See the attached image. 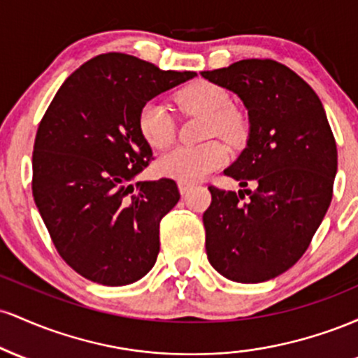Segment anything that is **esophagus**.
I'll return each mask as SVG.
<instances>
[{"label":"esophagus","instance_id":"34e87169","mask_svg":"<svg viewBox=\"0 0 358 358\" xmlns=\"http://www.w3.org/2000/svg\"><path fill=\"white\" fill-rule=\"evenodd\" d=\"M192 187H193V185L190 182H178V190H180V193H182V195L190 192Z\"/></svg>","mask_w":358,"mask_h":358}]
</instances>
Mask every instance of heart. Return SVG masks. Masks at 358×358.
Wrapping results in <instances>:
<instances>
[{"label": "heart", "instance_id": "obj_1", "mask_svg": "<svg viewBox=\"0 0 358 358\" xmlns=\"http://www.w3.org/2000/svg\"><path fill=\"white\" fill-rule=\"evenodd\" d=\"M176 104L185 114L205 117V138L217 136L227 143L241 141L245 134L242 114L231 106V97L212 82H193L176 94ZM138 127L145 141L155 150H163L173 141L175 121L158 102H146L139 110ZM227 162V151L217 141L200 146H178L165 153L156 170L178 182H196Z\"/></svg>", "mask_w": 358, "mask_h": 358}]
</instances>
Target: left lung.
<instances>
[{
    "label": "left lung",
    "mask_w": 358,
    "mask_h": 358,
    "mask_svg": "<svg viewBox=\"0 0 358 358\" xmlns=\"http://www.w3.org/2000/svg\"><path fill=\"white\" fill-rule=\"evenodd\" d=\"M202 77L237 94L249 114L248 146L224 171L244 190L208 187L207 257L231 281H269L306 252L330 207L334 133L315 90L279 62L239 60Z\"/></svg>",
    "instance_id": "left-lung-1"
}]
</instances>
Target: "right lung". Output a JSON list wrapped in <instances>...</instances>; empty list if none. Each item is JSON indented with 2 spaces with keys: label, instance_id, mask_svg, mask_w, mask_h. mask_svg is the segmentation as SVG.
Returning a JSON list of instances; mask_svg holds the SVG:
<instances>
[{
  "label": "right lung",
  "instance_id": "obj_1",
  "mask_svg": "<svg viewBox=\"0 0 358 358\" xmlns=\"http://www.w3.org/2000/svg\"><path fill=\"white\" fill-rule=\"evenodd\" d=\"M195 76L102 53L67 77L43 114L34 199L57 252L85 279L124 286L155 266L159 222L180 192L170 178L133 183L153 158L138 116L148 101Z\"/></svg>",
  "mask_w": 358,
  "mask_h": 358
}]
</instances>
